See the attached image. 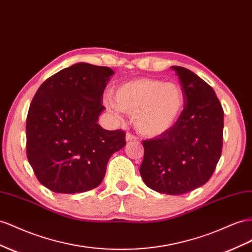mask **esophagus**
Listing matches in <instances>:
<instances>
[{
	"label": "esophagus",
	"mask_w": 252,
	"mask_h": 252,
	"mask_svg": "<svg viewBox=\"0 0 252 252\" xmlns=\"http://www.w3.org/2000/svg\"><path fill=\"white\" fill-rule=\"evenodd\" d=\"M134 141H137V138H135L134 135H132L131 133L126 134V142H134Z\"/></svg>",
	"instance_id": "1"
}]
</instances>
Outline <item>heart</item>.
Wrapping results in <instances>:
<instances>
[{
    "label": "heart",
    "mask_w": 252,
    "mask_h": 252,
    "mask_svg": "<svg viewBox=\"0 0 252 252\" xmlns=\"http://www.w3.org/2000/svg\"><path fill=\"white\" fill-rule=\"evenodd\" d=\"M114 100L104 99L107 110L115 118L121 112L132 117L135 130L148 138L160 137L176 126L185 108V94L176 83L137 78L114 89Z\"/></svg>",
    "instance_id": "b5f03b06"
}]
</instances>
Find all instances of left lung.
<instances>
[{
	"label": "left lung",
	"mask_w": 252,
	"mask_h": 252,
	"mask_svg": "<svg viewBox=\"0 0 252 252\" xmlns=\"http://www.w3.org/2000/svg\"><path fill=\"white\" fill-rule=\"evenodd\" d=\"M185 94V108L167 133L143 141L140 174L156 192L181 195L209 181L222 148L223 110L212 87L182 66H172Z\"/></svg>",
	"instance_id": "8db88e82"
}]
</instances>
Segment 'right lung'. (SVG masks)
<instances>
[{"label":"right lung","instance_id":"add662e5","mask_svg":"<svg viewBox=\"0 0 252 252\" xmlns=\"http://www.w3.org/2000/svg\"><path fill=\"white\" fill-rule=\"evenodd\" d=\"M114 72L78 63L40 86L26 119V154L39 182L51 191H90L103 181L111 156L126 145L125 132L97 121Z\"/></svg>","mask_w":252,"mask_h":252}]
</instances>
